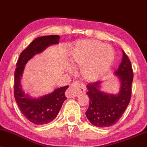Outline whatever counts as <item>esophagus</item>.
I'll return each instance as SVG.
<instances>
[{
  "mask_svg": "<svg viewBox=\"0 0 147 147\" xmlns=\"http://www.w3.org/2000/svg\"><path fill=\"white\" fill-rule=\"evenodd\" d=\"M86 90V86L84 85V84L79 82L78 81H75L72 82L70 88L68 89V93L70 97H75L81 93H85Z\"/></svg>",
  "mask_w": 147,
  "mask_h": 147,
  "instance_id": "34e87169",
  "label": "esophagus"
}]
</instances>
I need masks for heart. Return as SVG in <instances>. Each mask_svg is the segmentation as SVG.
<instances>
[{
  "label": "heart",
  "instance_id": "heart-1",
  "mask_svg": "<svg viewBox=\"0 0 147 147\" xmlns=\"http://www.w3.org/2000/svg\"><path fill=\"white\" fill-rule=\"evenodd\" d=\"M114 51L111 45L96 40L82 41L77 46L72 60L79 65H85V71L90 79H97L110 68Z\"/></svg>",
  "mask_w": 147,
  "mask_h": 147
}]
</instances>
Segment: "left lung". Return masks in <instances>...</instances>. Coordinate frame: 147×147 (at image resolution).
Listing matches in <instances>:
<instances>
[{
    "label": "left lung",
    "instance_id": "8db88e82",
    "mask_svg": "<svg viewBox=\"0 0 147 147\" xmlns=\"http://www.w3.org/2000/svg\"><path fill=\"white\" fill-rule=\"evenodd\" d=\"M123 57L119 68L115 72L120 82V90L116 95L99 90L102 82L87 85L89 106L86 115L92 125L105 128L114 125L120 119L131 97L133 72L130 59L122 50Z\"/></svg>",
    "mask_w": 147,
    "mask_h": 147
}]
</instances>
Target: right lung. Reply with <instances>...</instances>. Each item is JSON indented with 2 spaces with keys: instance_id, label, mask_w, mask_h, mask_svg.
<instances>
[{
  "instance_id": "obj_1",
  "label": "right lung",
  "mask_w": 147,
  "mask_h": 147,
  "mask_svg": "<svg viewBox=\"0 0 147 147\" xmlns=\"http://www.w3.org/2000/svg\"><path fill=\"white\" fill-rule=\"evenodd\" d=\"M59 35H49L35 38L20 55L14 73V97L20 111L30 122L43 125L56 118L63 103L66 99L65 92L68 86L55 90L39 98H33L22 89L21 79L27 62L52 45L58 44Z\"/></svg>"
}]
</instances>
